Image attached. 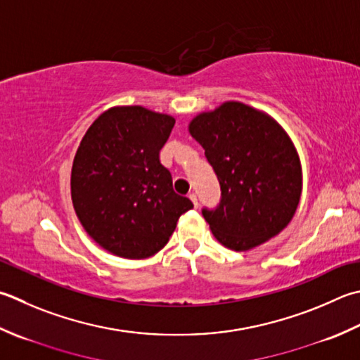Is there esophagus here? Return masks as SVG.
Segmentation results:
<instances>
[{
  "instance_id": "34e87169",
  "label": "esophagus",
  "mask_w": 360,
  "mask_h": 360,
  "mask_svg": "<svg viewBox=\"0 0 360 360\" xmlns=\"http://www.w3.org/2000/svg\"><path fill=\"white\" fill-rule=\"evenodd\" d=\"M188 198L192 200V202H193V206H195V207H198V198H196V193H193V192H192V193L188 195Z\"/></svg>"
}]
</instances>
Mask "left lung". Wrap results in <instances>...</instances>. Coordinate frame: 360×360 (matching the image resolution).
Listing matches in <instances>:
<instances>
[{"label":"left lung","instance_id":"obj_1","mask_svg":"<svg viewBox=\"0 0 360 360\" xmlns=\"http://www.w3.org/2000/svg\"><path fill=\"white\" fill-rule=\"evenodd\" d=\"M220 182L221 198L202 217L218 242L248 251L278 236L295 215L302 188L290 137L264 112L228 101L188 124Z\"/></svg>","mask_w":360,"mask_h":360}]
</instances>
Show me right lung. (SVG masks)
Segmentation results:
<instances>
[{
	"label": "right lung",
	"instance_id": "right-lung-1",
	"mask_svg": "<svg viewBox=\"0 0 360 360\" xmlns=\"http://www.w3.org/2000/svg\"><path fill=\"white\" fill-rule=\"evenodd\" d=\"M174 118L142 105L103 112L82 137L72 200L84 229L105 251L146 259L167 245L192 201L173 190L159 153Z\"/></svg>",
	"mask_w": 360,
	"mask_h": 360
}]
</instances>
